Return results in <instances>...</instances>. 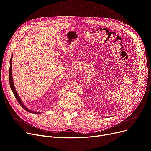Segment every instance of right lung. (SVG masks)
<instances>
[{
    "instance_id": "1",
    "label": "right lung",
    "mask_w": 151,
    "mask_h": 151,
    "mask_svg": "<svg viewBox=\"0 0 151 151\" xmlns=\"http://www.w3.org/2000/svg\"><path fill=\"white\" fill-rule=\"evenodd\" d=\"M12 57H13V54H12V56L10 58V70H9V81H10V88L14 94V96L15 97V98L17 99V101H18V103L19 104V105L24 109L26 111H27V112L30 113H34V114H40V112H36V111H32L29 109H28L27 107H26V106L24 105L23 102L22 101V100L21 99V98L19 97V95L15 89V87L14 86V83H13V76H12Z\"/></svg>"
}]
</instances>
